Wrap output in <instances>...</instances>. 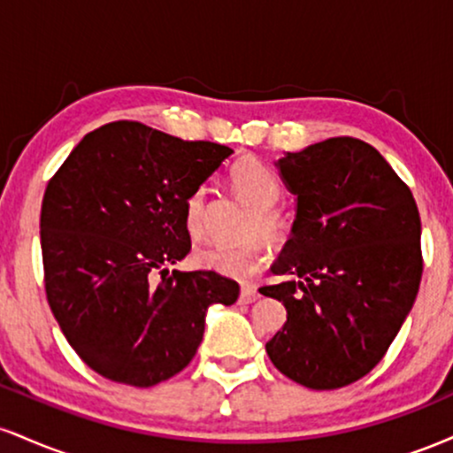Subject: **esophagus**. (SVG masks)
I'll return each mask as SVG.
<instances>
[{
	"label": "esophagus",
	"instance_id": "1",
	"mask_svg": "<svg viewBox=\"0 0 453 453\" xmlns=\"http://www.w3.org/2000/svg\"><path fill=\"white\" fill-rule=\"evenodd\" d=\"M257 298H259V292H257V288H253V285H244V288L241 289V303L242 304L256 303Z\"/></svg>",
	"mask_w": 453,
	"mask_h": 453
}]
</instances>
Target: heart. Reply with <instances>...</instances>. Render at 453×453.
<instances>
[{
  "label": "heart",
  "mask_w": 453,
  "mask_h": 453,
  "mask_svg": "<svg viewBox=\"0 0 453 453\" xmlns=\"http://www.w3.org/2000/svg\"><path fill=\"white\" fill-rule=\"evenodd\" d=\"M230 183L238 196L259 209L251 236L280 241L288 232V223L279 211L273 209L280 197L277 174L256 157H242L232 165ZM206 223H209L206 194L204 189H197L185 202V227L191 238H200L206 232ZM194 264L197 268L211 270L227 279H249L266 264V241L244 244V247L209 244L194 253Z\"/></svg>",
  "instance_id": "obj_1"
}]
</instances>
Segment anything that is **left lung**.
I'll return each instance as SVG.
<instances>
[{"instance_id":"obj_1","label":"left lung","mask_w":453,"mask_h":453,"mask_svg":"<svg viewBox=\"0 0 453 453\" xmlns=\"http://www.w3.org/2000/svg\"><path fill=\"white\" fill-rule=\"evenodd\" d=\"M296 196L292 238L273 266L288 280L259 292L288 309L266 342L292 381L336 389L386 356L422 280L413 194L375 147L341 136L277 161Z\"/></svg>"}]
</instances>
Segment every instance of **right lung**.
<instances>
[{
  "label": "right lung",
  "instance_id": "obj_1",
  "mask_svg": "<svg viewBox=\"0 0 453 453\" xmlns=\"http://www.w3.org/2000/svg\"><path fill=\"white\" fill-rule=\"evenodd\" d=\"M232 153L117 121L87 134L50 179L40 215L46 298L102 377L134 388L174 377L200 347L209 306L236 303V280L168 270L191 251L185 202Z\"/></svg>",
  "mask_w": 453,
  "mask_h": 453
}]
</instances>
